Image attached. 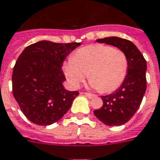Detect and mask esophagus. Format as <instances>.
Returning a JSON list of instances; mask_svg holds the SVG:
<instances>
[{
	"mask_svg": "<svg viewBox=\"0 0 160 160\" xmlns=\"http://www.w3.org/2000/svg\"><path fill=\"white\" fill-rule=\"evenodd\" d=\"M83 94H84L85 96H87L89 99H92L93 97H95V95H93V94H91V93H88V92H85V93H83Z\"/></svg>",
	"mask_w": 160,
	"mask_h": 160,
	"instance_id": "1",
	"label": "esophagus"
}]
</instances>
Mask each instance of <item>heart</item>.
Returning <instances> with one entry per match:
<instances>
[{
	"mask_svg": "<svg viewBox=\"0 0 160 160\" xmlns=\"http://www.w3.org/2000/svg\"><path fill=\"white\" fill-rule=\"evenodd\" d=\"M128 69V61L123 51L99 43L80 48L64 64L67 80L73 88H78L89 76V85L103 93L119 88Z\"/></svg>",
	"mask_w": 160,
	"mask_h": 160,
	"instance_id": "heart-1",
	"label": "heart"
}]
</instances>
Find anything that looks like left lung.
<instances>
[{"instance_id":"left-lung-1","label":"left lung","mask_w":160,"mask_h":160,"mask_svg":"<svg viewBox=\"0 0 160 160\" xmlns=\"http://www.w3.org/2000/svg\"><path fill=\"white\" fill-rule=\"evenodd\" d=\"M96 42L112 45L126 53L128 74L123 83L113 93L102 96L103 105L94 114L107 126H121L128 122L139 108L146 91L147 64L135 44L118 37L100 38Z\"/></svg>"}]
</instances>
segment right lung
Returning a JSON list of instances; mask_svg holds the SVG:
<instances>
[{"label": "right lung", "instance_id": "1", "mask_svg": "<svg viewBox=\"0 0 160 160\" xmlns=\"http://www.w3.org/2000/svg\"><path fill=\"white\" fill-rule=\"evenodd\" d=\"M80 45L42 40L25 48L18 57L12 72V92L21 111L34 124L58 122L79 95L64 89L62 64Z\"/></svg>", "mask_w": 160, "mask_h": 160}]
</instances>
